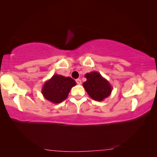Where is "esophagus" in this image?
I'll return each mask as SVG.
<instances>
[{"mask_svg":"<svg viewBox=\"0 0 157 157\" xmlns=\"http://www.w3.org/2000/svg\"><path fill=\"white\" fill-rule=\"evenodd\" d=\"M76 81L77 84H78V85H80V84H81V79H79V78H78V79H76Z\"/></svg>","mask_w":157,"mask_h":157,"instance_id":"obj_1","label":"esophagus"}]
</instances>
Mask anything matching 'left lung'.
I'll use <instances>...</instances> for the list:
<instances>
[{"mask_svg":"<svg viewBox=\"0 0 157 157\" xmlns=\"http://www.w3.org/2000/svg\"><path fill=\"white\" fill-rule=\"evenodd\" d=\"M85 77L86 81L83 83V86L92 99L102 101L110 96L113 88L100 73L91 71L86 74Z\"/></svg>","mask_w":157,"mask_h":157,"instance_id":"left-lung-1","label":"left lung"}]
</instances>
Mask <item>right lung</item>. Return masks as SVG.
<instances>
[{"mask_svg": "<svg viewBox=\"0 0 157 157\" xmlns=\"http://www.w3.org/2000/svg\"><path fill=\"white\" fill-rule=\"evenodd\" d=\"M76 85V81L71 77L54 74L45 82L41 93L46 100L53 104H59L68 97L71 88Z\"/></svg>", "mask_w": 157, "mask_h": 157, "instance_id": "1", "label": "right lung"}]
</instances>
